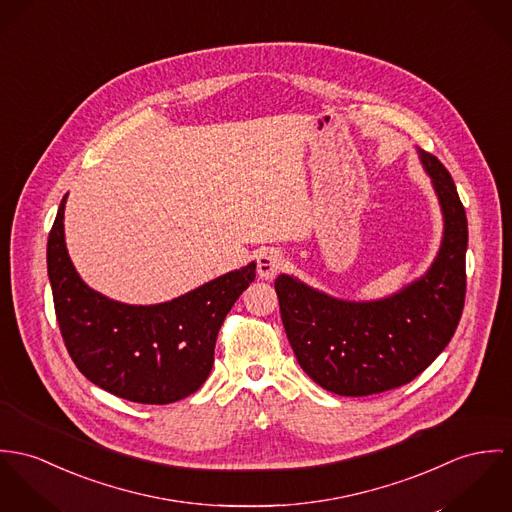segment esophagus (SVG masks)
<instances>
[{"mask_svg": "<svg viewBox=\"0 0 512 512\" xmlns=\"http://www.w3.org/2000/svg\"><path fill=\"white\" fill-rule=\"evenodd\" d=\"M283 267L284 257L279 249L267 247L257 255V273L261 279H275Z\"/></svg>", "mask_w": 512, "mask_h": 512, "instance_id": "esophagus-1", "label": "esophagus"}]
</instances>
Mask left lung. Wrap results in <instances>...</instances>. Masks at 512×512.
<instances>
[{"mask_svg": "<svg viewBox=\"0 0 512 512\" xmlns=\"http://www.w3.org/2000/svg\"><path fill=\"white\" fill-rule=\"evenodd\" d=\"M444 212V241L430 271L377 302L330 298L281 275L284 332L298 365L322 389L367 397L418 377L452 340L465 304L467 218L448 169L420 151Z\"/></svg>", "mask_w": 512, "mask_h": 512, "instance_id": "1", "label": "left lung"}]
</instances>
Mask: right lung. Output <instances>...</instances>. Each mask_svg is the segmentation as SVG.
Wrapping results in <instances>:
<instances>
[{
    "label": "right lung",
    "mask_w": 512,
    "mask_h": 512,
    "mask_svg": "<svg viewBox=\"0 0 512 512\" xmlns=\"http://www.w3.org/2000/svg\"><path fill=\"white\" fill-rule=\"evenodd\" d=\"M64 202L47 243L58 328L78 371L115 397L169 404L196 393L214 365L218 332L255 263L157 306H127L88 288L64 245Z\"/></svg>",
    "instance_id": "obj_1"
}]
</instances>
